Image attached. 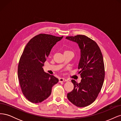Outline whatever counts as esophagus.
<instances>
[{"label": "esophagus", "instance_id": "esophagus-1", "mask_svg": "<svg viewBox=\"0 0 121 121\" xmlns=\"http://www.w3.org/2000/svg\"><path fill=\"white\" fill-rule=\"evenodd\" d=\"M65 81H67V80L65 78H60L59 79V82H65Z\"/></svg>", "mask_w": 121, "mask_h": 121}]
</instances>
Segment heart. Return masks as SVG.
<instances>
[{"instance_id":"obj_1","label":"heart","mask_w":121,"mask_h":121,"mask_svg":"<svg viewBox=\"0 0 121 121\" xmlns=\"http://www.w3.org/2000/svg\"><path fill=\"white\" fill-rule=\"evenodd\" d=\"M71 52V51L68 50H65L64 53H65V52Z\"/></svg>"}]
</instances>
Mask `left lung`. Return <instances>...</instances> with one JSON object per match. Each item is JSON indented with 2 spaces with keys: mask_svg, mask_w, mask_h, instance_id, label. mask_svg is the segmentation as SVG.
Masks as SVG:
<instances>
[{
  "mask_svg": "<svg viewBox=\"0 0 121 121\" xmlns=\"http://www.w3.org/2000/svg\"><path fill=\"white\" fill-rule=\"evenodd\" d=\"M65 38L78 44L81 50L78 74L82 78L79 83L72 80L74 89L68 93L67 98L77 107H87L95 100L103 85L105 76L103 56L96 42L85 35Z\"/></svg>",
  "mask_w": 121,
  "mask_h": 121,
  "instance_id": "8db88e82",
  "label": "left lung"
}]
</instances>
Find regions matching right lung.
<instances>
[{"instance_id":"add662e5","label":"right lung","mask_w":121,"mask_h":121,"mask_svg":"<svg viewBox=\"0 0 121 121\" xmlns=\"http://www.w3.org/2000/svg\"><path fill=\"white\" fill-rule=\"evenodd\" d=\"M63 38L40 34L28 42L18 65L17 74L21 90L25 97L33 103H39L48 98L52 86L58 82L53 75L44 72V64L52 47Z\"/></svg>"}]
</instances>
